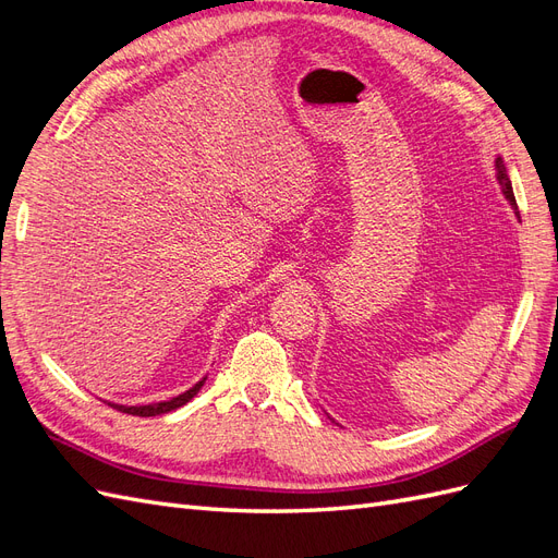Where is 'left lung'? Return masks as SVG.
<instances>
[{
    "mask_svg": "<svg viewBox=\"0 0 558 558\" xmlns=\"http://www.w3.org/2000/svg\"><path fill=\"white\" fill-rule=\"evenodd\" d=\"M496 177H498V183H500V189H502L505 197H508V199H510V205L517 209V199H514V193H512V183H510L508 170H505V165H502V160H500V158L496 160ZM517 214H519V211H517Z\"/></svg>",
    "mask_w": 558,
    "mask_h": 558,
    "instance_id": "8db88e82",
    "label": "left lung"
}]
</instances>
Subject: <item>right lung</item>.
<instances>
[{
  "label": "right lung",
  "instance_id": "obj_1",
  "mask_svg": "<svg viewBox=\"0 0 558 558\" xmlns=\"http://www.w3.org/2000/svg\"><path fill=\"white\" fill-rule=\"evenodd\" d=\"M207 379V377H205ZM205 379H199L193 388H189V391L172 398V400H165V402H154V404H140V408H128V404H113L109 402L113 410L118 412H125V414H132V416H158V414H167L172 410H179L181 404H185L189 400H193L197 396V391L202 388V384H205Z\"/></svg>",
  "mask_w": 558,
  "mask_h": 558
}]
</instances>
